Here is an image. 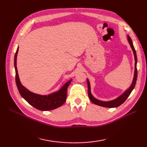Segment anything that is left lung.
<instances>
[{
  "instance_id": "1",
  "label": "left lung",
  "mask_w": 147,
  "mask_h": 147,
  "mask_svg": "<svg viewBox=\"0 0 147 147\" xmlns=\"http://www.w3.org/2000/svg\"><path fill=\"white\" fill-rule=\"evenodd\" d=\"M127 40H128L129 45L131 47L134 56H135V74H134V78H133V80L131 85L130 86L129 88L126 90L123 94H122L121 96H119L117 98H115L113 100L111 101H108V102H104V101H101L95 98L94 96H93L92 93H91V90H90V82L87 79L86 82L87 83H88V96L89 98L90 99L93 104L98 105L100 106H102V107H109V108H113V107H119V106L121 105L122 104L126 101V100L127 98V97L129 96L130 93H131L133 91V90L134 89L136 85V80H137V74H138V73H137V68H136V64H137V57H136V53L135 48H134V46L133 44L132 40L131 39L130 36L129 35H127Z\"/></svg>"
}]
</instances>
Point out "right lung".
<instances>
[{
	"mask_svg": "<svg viewBox=\"0 0 147 147\" xmlns=\"http://www.w3.org/2000/svg\"><path fill=\"white\" fill-rule=\"evenodd\" d=\"M19 47L17 49L16 52L14 56V67L16 71V83L20 95L25 100L33 107L38 109L40 111H51L61 107L64 104L67 97V87L71 82L70 80L65 83L63 86L59 91L52 93L48 95H41L31 92L25 87L22 85L19 78L18 69L16 66L17 54L18 52Z\"/></svg>",
	"mask_w": 147,
	"mask_h": 147,
	"instance_id": "obj_1",
	"label": "right lung"
}]
</instances>
